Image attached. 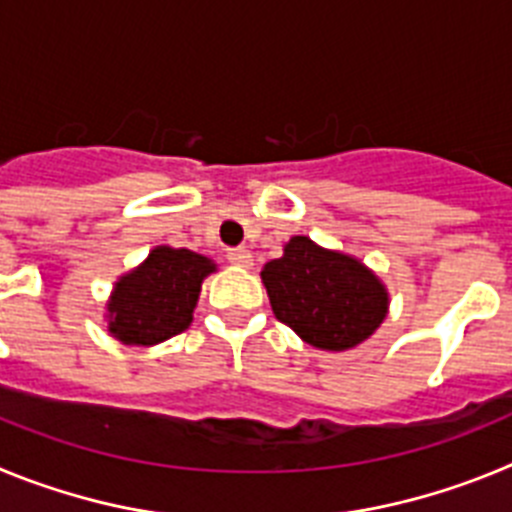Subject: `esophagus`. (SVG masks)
Returning a JSON list of instances; mask_svg holds the SVG:
<instances>
[{"label": "esophagus", "mask_w": 512, "mask_h": 512, "mask_svg": "<svg viewBox=\"0 0 512 512\" xmlns=\"http://www.w3.org/2000/svg\"><path fill=\"white\" fill-rule=\"evenodd\" d=\"M228 261L238 266H251L253 264V256L248 248H228Z\"/></svg>", "instance_id": "1"}]
</instances>
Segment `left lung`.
<instances>
[{
	"label": "left lung",
	"instance_id": "8db88e82",
	"mask_svg": "<svg viewBox=\"0 0 512 512\" xmlns=\"http://www.w3.org/2000/svg\"><path fill=\"white\" fill-rule=\"evenodd\" d=\"M261 279L279 323L325 351L354 348L387 315V292L372 271L305 235H295L282 259L264 266Z\"/></svg>",
	"mask_w": 512,
	"mask_h": 512
}]
</instances>
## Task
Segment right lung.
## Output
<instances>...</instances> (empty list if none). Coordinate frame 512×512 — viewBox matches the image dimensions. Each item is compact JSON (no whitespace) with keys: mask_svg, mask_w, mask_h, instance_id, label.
Wrapping results in <instances>:
<instances>
[{"mask_svg":"<svg viewBox=\"0 0 512 512\" xmlns=\"http://www.w3.org/2000/svg\"><path fill=\"white\" fill-rule=\"evenodd\" d=\"M215 264L189 248L158 246L122 277L110 300V333L125 343L153 346L192 323L202 279Z\"/></svg>","mask_w":512,"mask_h":512,"instance_id":"1","label":"right lung"}]
</instances>
